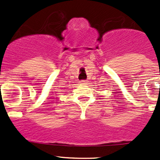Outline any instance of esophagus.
Masks as SVG:
<instances>
[{
	"instance_id": "obj_1",
	"label": "esophagus",
	"mask_w": 160,
	"mask_h": 160,
	"mask_svg": "<svg viewBox=\"0 0 160 160\" xmlns=\"http://www.w3.org/2000/svg\"><path fill=\"white\" fill-rule=\"evenodd\" d=\"M80 84H83V85H87V84H88V80H81V81L80 82Z\"/></svg>"
}]
</instances>
